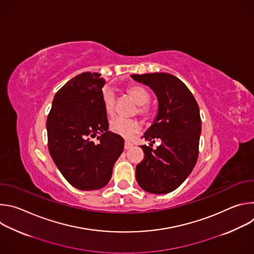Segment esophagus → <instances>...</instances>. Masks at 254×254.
<instances>
[{"label": "esophagus", "mask_w": 254, "mask_h": 254, "mask_svg": "<svg viewBox=\"0 0 254 254\" xmlns=\"http://www.w3.org/2000/svg\"><path fill=\"white\" fill-rule=\"evenodd\" d=\"M132 147V143L130 142V141H128V140H126V142H125V149L126 150H128V149H130Z\"/></svg>", "instance_id": "1"}]
</instances>
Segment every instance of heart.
Instances as JSON below:
<instances>
[{
  "mask_svg": "<svg viewBox=\"0 0 254 254\" xmlns=\"http://www.w3.org/2000/svg\"><path fill=\"white\" fill-rule=\"evenodd\" d=\"M127 93L130 97L139 105L138 113L142 116L148 115V108L144 106L150 100L149 93L140 86H129L127 88ZM102 101L105 108V112L108 116L115 114V95L111 90H104L102 93ZM111 130L123 137L129 138L133 133L140 129V124L136 120H127L123 118H118L111 123Z\"/></svg>",
  "mask_w": 254,
  "mask_h": 254,
  "instance_id": "1",
  "label": "heart"
}]
</instances>
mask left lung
<instances>
[{
	"mask_svg": "<svg viewBox=\"0 0 254 254\" xmlns=\"http://www.w3.org/2000/svg\"><path fill=\"white\" fill-rule=\"evenodd\" d=\"M130 77L149 86L159 104L143 137L152 143L159 138L161 143L157 149L140 146L144 157L135 168L136 182L149 193L167 194L182 184L196 165L201 134L199 106L189 88L172 74L157 72Z\"/></svg>",
	"mask_w": 254,
	"mask_h": 254,
	"instance_id": "obj_1",
	"label": "left lung"
}]
</instances>
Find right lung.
<instances>
[{"instance_id":"1","label":"right lung","mask_w":254,"mask_h":254,"mask_svg":"<svg viewBox=\"0 0 254 254\" xmlns=\"http://www.w3.org/2000/svg\"><path fill=\"white\" fill-rule=\"evenodd\" d=\"M104 84L95 72L76 75L56 92L47 118L50 155L67 182L81 191L107 185L124 151V138L108 130Z\"/></svg>"}]
</instances>
